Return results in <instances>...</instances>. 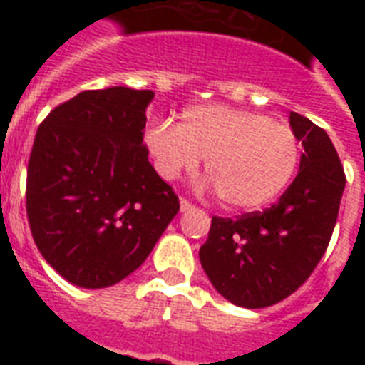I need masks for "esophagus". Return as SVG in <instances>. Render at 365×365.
Masks as SVG:
<instances>
[{"label": "esophagus", "instance_id": "34e87169", "mask_svg": "<svg viewBox=\"0 0 365 365\" xmlns=\"http://www.w3.org/2000/svg\"><path fill=\"white\" fill-rule=\"evenodd\" d=\"M195 206L189 202L187 199H180V210L182 212H189V210H193Z\"/></svg>", "mask_w": 365, "mask_h": 365}]
</instances>
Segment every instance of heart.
<instances>
[{"label": "heart", "instance_id": "1", "mask_svg": "<svg viewBox=\"0 0 365 365\" xmlns=\"http://www.w3.org/2000/svg\"><path fill=\"white\" fill-rule=\"evenodd\" d=\"M143 143L165 180L193 172L205 157L206 174L231 210L271 202L299 163V142L289 126L229 106H191L178 125L149 126Z\"/></svg>", "mask_w": 365, "mask_h": 365}]
</instances>
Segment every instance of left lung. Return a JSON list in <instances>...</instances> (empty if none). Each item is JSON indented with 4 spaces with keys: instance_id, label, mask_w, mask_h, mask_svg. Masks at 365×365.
Listing matches in <instances>:
<instances>
[{
    "instance_id": "8db88e82",
    "label": "left lung",
    "mask_w": 365,
    "mask_h": 365,
    "mask_svg": "<svg viewBox=\"0 0 365 365\" xmlns=\"http://www.w3.org/2000/svg\"><path fill=\"white\" fill-rule=\"evenodd\" d=\"M289 126L303 145L292 185L267 210L212 217L199 250L217 294L244 309L271 307L294 294L322 259L339 214L346 180L334 143L294 111Z\"/></svg>"
}]
</instances>
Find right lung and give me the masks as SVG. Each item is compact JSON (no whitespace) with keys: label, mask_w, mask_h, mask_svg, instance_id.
Listing matches in <instances>:
<instances>
[{"label":"right lung","mask_w":365,"mask_h":365,"mask_svg":"<svg viewBox=\"0 0 365 365\" xmlns=\"http://www.w3.org/2000/svg\"><path fill=\"white\" fill-rule=\"evenodd\" d=\"M153 91H85L39 125L26 182L31 235L79 288L121 282L148 259L180 202L142 145Z\"/></svg>","instance_id":"add662e5"}]
</instances>
